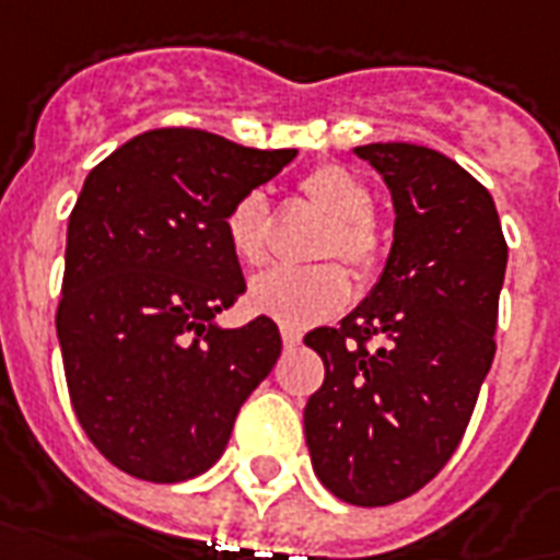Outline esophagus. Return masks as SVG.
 <instances>
[{"label": "esophagus", "mask_w": 560, "mask_h": 560, "mask_svg": "<svg viewBox=\"0 0 560 560\" xmlns=\"http://www.w3.org/2000/svg\"><path fill=\"white\" fill-rule=\"evenodd\" d=\"M281 341H284V347H288V350H293V347H300L302 335L296 332V329H281Z\"/></svg>", "instance_id": "34e87169"}]
</instances>
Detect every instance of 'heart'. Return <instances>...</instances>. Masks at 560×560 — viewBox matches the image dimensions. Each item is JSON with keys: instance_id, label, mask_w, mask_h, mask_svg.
<instances>
[{"instance_id": "obj_1", "label": "heart", "mask_w": 560, "mask_h": 560, "mask_svg": "<svg viewBox=\"0 0 560 560\" xmlns=\"http://www.w3.org/2000/svg\"><path fill=\"white\" fill-rule=\"evenodd\" d=\"M302 198L326 217L314 255L341 258L359 276L374 272L383 258V231L371 213V192L343 165H317L300 180ZM225 237L237 260L258 267L267 260L269 205L264 192L240 196L225 213ZM350 279L338 264L272 267L252 279L248 308L284 329H308L343 308Z\"/></svg>"}]
</instances>
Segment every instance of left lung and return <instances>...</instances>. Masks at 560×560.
<instances>
[{
  "mask_svg": "<svg viewBox=\"0 0 560 560\" xmlns=\"http://www.w3.org/2000/svg\"><path fill=\"white\" fill-rule=\"evenodd\" d=\"M353 151L383 175L395 234L371 293L338 329L305 335L326 364L305 442L326 490L383 508L436 478L466 433L495 355L508 243L490 192L445 153L407 142Z\"/></svg>",
  "mask_w": 560,
  "mask_h": 560,
  "instance_id": "obj_1",
  "label": "left lung"
}]
</instances>
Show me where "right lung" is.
I'll list each match as a JSON object with an SVG mask.
<instances>
[{
    "mask_svg": "<svg viewBox=\"0 0 560 560\" xmlns=\"http://www.w3.org/2000/svg\"><path fill=\"white\" fill-rule=\"evenodd\" d=\"M293 156L177 127L136 136L85 177L56 332L82 430L132 478L210 469L279 359L269 317L240 329L217 317L246 293L225 213Z\"/></svg>",
    "mask_w": 560,
    "mask_h": 560,
    "instance_id": "obj_1",
    "label": "right lung"
}]
</instances>
